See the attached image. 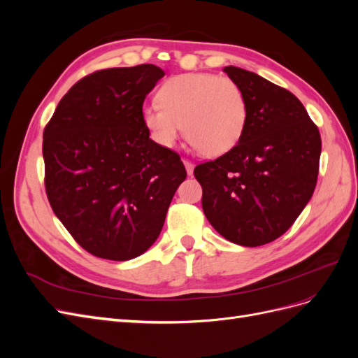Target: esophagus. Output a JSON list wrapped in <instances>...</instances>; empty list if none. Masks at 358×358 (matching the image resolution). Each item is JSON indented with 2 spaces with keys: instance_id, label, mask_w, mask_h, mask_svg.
Masks as SVG:
<instances>
[{
  "instance_id": "esophagus-1",
  "label": "esophagus",
  "mask_w": 358,
  "mask_h": 358,
  "mask_svg": "<svg viewBox=\"0 0 358 358\" xmlns=\"http://www.w3.org/2000/svg\"><path fill=\"white\" fill-rule=\"evenodd\" d=\"M183 164H185V169H187L188 175H192V171H194V164H192V162L189 159H187V158H183Z\"/></svg>"
}]
</instances>
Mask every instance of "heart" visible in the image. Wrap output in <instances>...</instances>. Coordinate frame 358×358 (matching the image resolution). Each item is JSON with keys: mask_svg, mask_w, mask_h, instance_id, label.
Listing matches in <instances>:
<instances>
[{"mask_svg": "<svg viewBox=\"0 0 358 358\" xmlns=\"http://www.w3.org/2000/svg\"><path fill=\"white\" fill-rule=\"evenodd\" d=\"M158 100L159 104L143 109V122L157 143L173 146L183 128L189 142L208 157H220L239 143L248 106L234 80L209 73L173 76L162 83Z\"/></svg>", "mask_w": 358, "mask_h": 358, "instance_id": "heart-1", "label": "heart"}]
</instances>
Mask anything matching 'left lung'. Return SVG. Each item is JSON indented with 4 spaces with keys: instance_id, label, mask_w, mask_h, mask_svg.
<instances>
[{
    "instance_id": "8db88e82",
    "label": "left lung",
    "mask_w": 358,
    "mask_h": 358,
    "mask_svg": "<svg viewBox=\"0 0 358 358\" xmlns=\"http://www.w3.org/2000/svg\"><path fill=\"white\" fill-rule=\"evenodd\" d=\"M224 71L243 91L248 117L231 150L194 169L206 218L242 246L273 242L294 224L317 185L321 137L294 94L239 67Z\"/></svg>"
}]
</instances>
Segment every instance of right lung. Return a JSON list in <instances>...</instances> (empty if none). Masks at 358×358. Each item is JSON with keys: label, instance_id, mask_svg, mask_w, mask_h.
<instances>
[{"label": "right lung", "instance_id": "add662e5", "mask_svg": "<svg viewBox=\"0 0 358 358\" xmlns=\"http://www.w3.org/2000/svg\"><path fill=\"white\" fill-rule=\"evenodd\" d=\"M159 67L106 69L62 96L43 133L45 187L58 220L85 251L125 262L150 248L187 170L149 138L143 101Z\"/></svg>", "mask_w": 358, "mask_h": 358}]
</instances>
